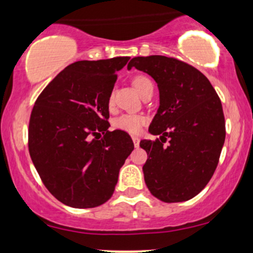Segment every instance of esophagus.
Returning a JSON list of instances; mask_svg holds the SVG:
<instances>
[{
  "instance_id": "obj_1",
  "label": "esophagus",
  "mask_w": 253,
  "mask_h": 253,
  "mask_svg": "<svg viewBox=\"0 0 253 253\" xmlns=\"http://www.w3.org/2000/svg\"><path fill=\"white\" fill-rule=\"evenodd\" d=\"M132 140H133V143H134V146L135 147H138L139 146V143H140V139L138 138V136H132Z\"/></svg>"
}]
</instances>
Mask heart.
<instances>
[{
  "mask_svg": "<svg viewBox=\"0 0 253 253\" xmlns=\"http://www.w3.org/2000/svg\"><path fill=\"white\" fill-rule=\"evenodd\" d=\"M133 85L136 89V91L140 95H143L150 86H153V84L147 77L136 76L133 80ZM113 104V97H109V106ZM145 123V119L141 115L136 114H123L114 120V127L118 129L125 130L128 133H138L140 130L141 126Z\"/></svg>",
  "mask_w": 253,
  "mask_h": 253,
  "instance_id": "1",
  "label": "heart"
}]
</instances>
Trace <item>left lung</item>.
<instances>
[{"label":"left lung","mask_w":253,"mask_h":253,"mask_svg":"<svg viewBox=\"0 0 253 253\" xmlns=\"http://www.w3.org/2000/svg\"><path fill=\"white\" fill-rule=\"evenodd\" d=\"M132 68L150 75L159 90L149 128L159 139L140 141L149 156L145 183L161 201H188L216 169L226 135L221 101L205 75L175 58L134 57L127 65Z\"/></svg>","instance_id":"left-lung-1"}]
</instances>
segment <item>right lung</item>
Returning <instances> with one entry per match:
<instances>
[{"label":"right lung","mask_w":253,"mask_h":253,"mask_svg":"<svg viewBox=\"0 0 253 253\" xmlns=\"http://www.w3.org/2000/svg\"><path fill=\"white\" fill-rule=\"evenodd\" d=\"M129 57L80 60L66 66L34 104L28 149L48 191L74 208H94L114 193L119 171L134 145L109 132V97L117 71Z\"/></svg>","instance_id":"obj_1"}]
</instances>
